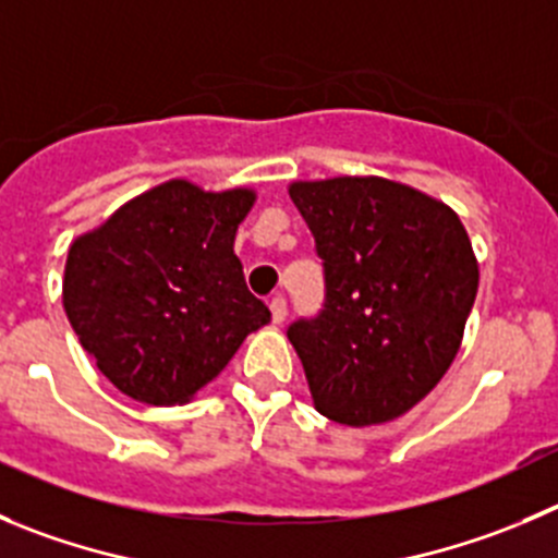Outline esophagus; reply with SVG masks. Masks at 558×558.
<instances>
[{"mask_svg": "<svg viewBox=\"0 0 558 558\" xmlns=\"http://www.w3.org/2000/svg\"><path fill=\"white\" fill-rule=\"evenodd\" d=\"M268 306H270V320L274 323H282L284 317H288V301H284L282 295H274Z\"/></svg>", "mask_w": 558, "mask_h": 558, "instance_id": "obj_1", "label": "esophagus"}]
</instances>
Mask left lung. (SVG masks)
Here are the masks:
<instances>
[{
    "label": "left lung",
    "mask_w": 558,
    "mask_h": 558,
    "mask_svg": "<svg viewBox=\"0 0 558 558\" xmlns=\"http://www.w3.org/2000/svg\"><path fill=\"white\" fill-rule=\"evenodd\" d=\"M326 268V310L290 326L312 402L348 427L400 418L452 367L480 263L447 203L378 174L293 180Z\"/></svg>",
    "instance_id": "left-lung-1"
}]
</instances>
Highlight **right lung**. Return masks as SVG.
<instances>
[{
    "label": "right lung",
    "instance_id": "1",
    "mask_svg": "<svg viewBox=\"0 0 558 558\" xmlns=\"http://www.w3.org/2000/svg\"><path fill=\"white\" fill-rule=\"evenodd\" d=\"M257 191L153 185L68 248L62 306L95 367L150 405H183L270 320L235 254Z\"/></svg>",
    "mask_w": 558,
    "mask_h": 558
}]
</instances>
